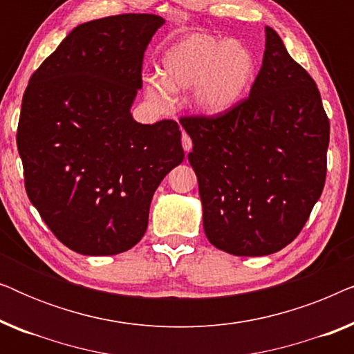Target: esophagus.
I'll return each instance as SVG.
<instances>
[{
  "label": "esophagus",
  "instance_id": "obj_1",
  "mask_svg": "<svg viewBox=\"0 0 354 354\" xmlns=\"http://www.w3.org/2000/svg\"><path fill=\"white\" fill-rule=\"evenodd\" d=\"M182 145H183V149H185L187 153L190 151L192 147H193V143H192V138H190V135H187V133H183V135H182Z\"/></svg>",
  "mask_w": 354,
  "mask_h": 354
}]
</instances>
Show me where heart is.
<instances>
[{
  "mask_svg": "<svg viewBox=\"0 0 354 354\" xmlns=\"http://www.w3.org/2000/svg\"><path fill=\"white\" fill-rule=\"evenodd\" d=\"M162 75L147 77V93L159 106L174 91L192 88V103L205 114H221L243 98L256 75L250 48L209 33H192L162 53Z\"/></svg>",
  "mask_w": 354,
  "mask_h": 354,
  "instance_id": "b5f03b06",
  "label": "heart"
}]
</instances>
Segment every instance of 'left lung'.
I'll list each match as a JSON object with an SVG mask.
<instances>
[{
  "label": "left lung",
  "instance_id": "left-lung-1",
  "mask_svg": "<svg viewBox=\"0 0 354 354\" xmlns=\"http://www.w3.org/2000/svg\"><path fill=\"white\" fill-rule=\"evenodd\" d=\"M188 154L216 248L266 256L306 224L327 176L330 122L313 77L266 27L263 66L250 96L214 115H183Z\"/></svg>",
  "mask_w": 354,
  "mask_h": 354
}]
</instances>
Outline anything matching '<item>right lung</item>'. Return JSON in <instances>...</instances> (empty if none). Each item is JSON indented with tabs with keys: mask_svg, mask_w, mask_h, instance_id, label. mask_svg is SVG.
<instances>
[{
	"mask_svg": "<svg viewBox=\"0 0 354 354\" xmlns=\"http://www.w3.org/2000/svg\"><path fill=\"white\" fill-rule=\"evenodd\" d=\"M162 24L156 14L82 24L28 80L17 125L26 192L75 253L137 245L154 192L185 158L176 120L148 125L130 114L145 51Z\"/></svg>",
	"mask_w": 354,
	"mask_h": 354,
	"instance_id": "obj_1",
	"label": "right lung"
}]
</instances>
